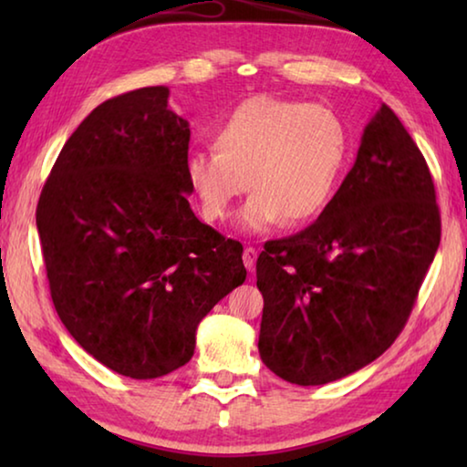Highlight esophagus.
Here are the masks:
<instances>
[{
	"mask_svg": "<svg viewBox=\"0 0 467 467\" xmlns=\"http://www.w3.org/2000/svg\"><path fill=\"white\" fill-rule=\"evenodd\" d=\"M243 264L249 272H255V264H257V251L253 247H244L243 251Z\"/></svg>",
	"mask_w": 467,
	"mask_h": 467,
	"instance_id": "1",
	"label": "esophagus"
}]
</instances>
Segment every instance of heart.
<instances>
[{
    "mask_svg": "<svg viewBox=\"0 0 467 467\" xmlns=\"http://www.w3.org/2000/svg\"><path fill=\"white\" fill-rule=\"evenodd\" d=\"M350 152L344 121L329 107L257 94L214 128V148L193 150L185 181L202 218L224 223L251 189L239 228L265 234L321 216L334 200Z\"/></svg>",
    "mask_w": 467,
    "mask_h": 467,
    "instance_id": "1",
    "label": "heart"
}]
</instances>
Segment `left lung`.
I'll return each instance as SVG.
<instances>
[{"label": "left lung", "instance_id": "8db88e82", "mask_svg": "<svg viewBox=\"0 0 467 467\" xmlns=\"http://www.w3.org/2000/svg\"><path fill=\"white\" fill-rule=\"evenodd\" d=\"M441 241L431 171L381 105L326 212L257 257L259 357L288 383L326 385L389 348Z\"/></svg>", "mask_w": 467, "mask_h": 467}]
</instances>
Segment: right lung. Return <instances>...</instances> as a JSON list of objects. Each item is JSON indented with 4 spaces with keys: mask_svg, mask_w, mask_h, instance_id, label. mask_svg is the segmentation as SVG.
Returning <instances> with one entry per match:
<instances>
[{
    "mask_svg": "<svg viewBox=\"0 0 467 467\" xmlns=\"http://www.w3.org/2000/svg\"><path fill=\"white\" fill-rule=\"evenodd\" d=\"M169 94L148 86L94 109L36 205L61 323L92 358L131 379L187 365L200 321L247 278L243 244L189 205L192 131Z\"/></svg>",
    "mask_w": 467,
    "mask_h": 467,
    "instance_id": "right-lung-1",
    "label": "right lung"
}]
</instances>
